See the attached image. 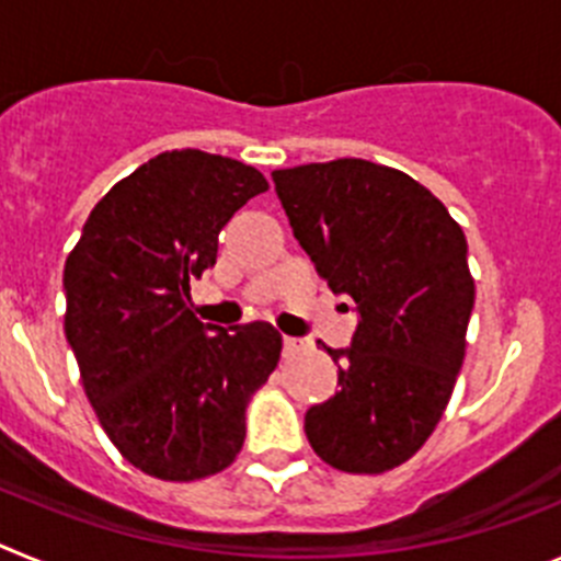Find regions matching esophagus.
Listing matches in <instances>:
<instances>
[{
	"instance_id": "1",
	"label": "esophagus",
	"mask_w": 561,
	"mask_h": 561,
	"mask_svg": "<svg viewBox=\"0 0 561 561\" xmlns=\"http://www.w3.org/2000/svg\"><path fill=\"white\" fill-rule=\"evenodd\" d=\"M304 348V340H297V336H284V351L286 354H297V351Z\"/></svg>"
}]
</instances>
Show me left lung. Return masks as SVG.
Instances as JSON below:
<instances>
[{"label":"left lung","mask_w":561,"mask_h":561,"mask_svg":"<svg viewBox=\"0 0 561 561\" xmlns=\"http://www.w3.org/2000/svg\"><path fill=\"white\" fill-rule=\"evenodd\" d=\"M272 180L317 275L359 311L351 348L323 345L340 390L306 413V438L340 472H390L433 435L463 365L474 306L463 230L413 176L368 160Z\"/></svg>","instance_id":"obj_1"}]
</instances>
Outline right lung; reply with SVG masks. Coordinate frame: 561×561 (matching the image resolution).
Listing matches in <instances>:
<instances>
[{
	"instance_id": "add662e5",
	"label": "right lung",
	"mask_w": 561,
	"mask_h": 561,
	"mask_svg": "<svg viewBox=\"0 0 561 561\" xmlns=\"http://www.w3.org/2000/svg\"><path fill=\"white\" fill-rule=\"evenodd\" d=\"M264 173L219 153L165 151L92 207L64 266V331L108 440L140 472L210 478L244 447V413L284 340L270 323L205 325L191 280Z\"/></svg>"
}]
</instances>
